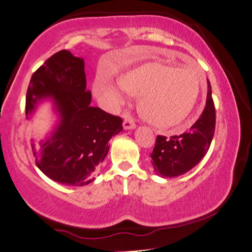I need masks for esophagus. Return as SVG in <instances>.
I'll use <instances>...</instances> for the list:
<instances>
[{
    "mask_svg": "<svg viewBox=\"0 0 252 252\" xmlns=\"http://www.w3.org/2000/svg\"><path fill=\"white\" fill-rule=\"evenodd\" d=\"M123 126H124V128H125V129H133V128H135V123L133 121L132 118L126 117L125 119H124Z\"/></svg>",
    "mask_w": 252,
    "mask_h": 252,
    "instance_id": "esophagus-1",
    "label": "esophagus"
}]
</instances>
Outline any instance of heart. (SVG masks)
<instances>
[{"label":"heart","mask_w":252,"mask_h":252,"mask_svg":"<svg viewBox=\"0 0 252 252\" xmlns=\"http://www.w3.org/2000/svg\"><path fill=\"white\" fill-rule=\"evenodd\" d=\"M119 86L97 78L93 88L111 108L125 102L124 91L139 96V111L159 128H171L188 119L202 91V75L191 67L147 61L118 76Z\"/></svg>","instance_id":"heart-1"}]
</instances>
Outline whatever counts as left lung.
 <instances>
[{
    "instance_id": "1",
    "label": "left lung",
    "mask_w": 252,
    "mask_h": 252,
    "mask_svg": "<svg viewBox=\"0 0 252 252\" xmlns=\"http://www.w3.org/2000/svg\"><path fill=\"white\" fill-rule=\"evenodd\" d=\"M216 111L211 85L208 80L206 105L188 132L173 137L158 135L151 153L153 168L161 177H179L193 168L208 153L215 134Z\"/></svg>"
}]
</instances>
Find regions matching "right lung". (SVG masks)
Returning <instances> with one entry per match:
<instances>
[{"label": "right lung", "instance_id": "1", "mask_svg": "<svg viewBox=\"0 0 252 252\" xmlns=\"http://www.w3.org/2000/svg\"><path fill=\"white\" fill-rule=\"evenodd\" d=\"M47 99L59 120L49 137L38 144L32 140L36 166L60 184H90L107 155L108 141L123 131V120L92 107L84 59L68 50L55 53L32 74L26 95L27 118Z\"/></svg>", "mask_w": 252, "mask_h": 252}]
</instances>
